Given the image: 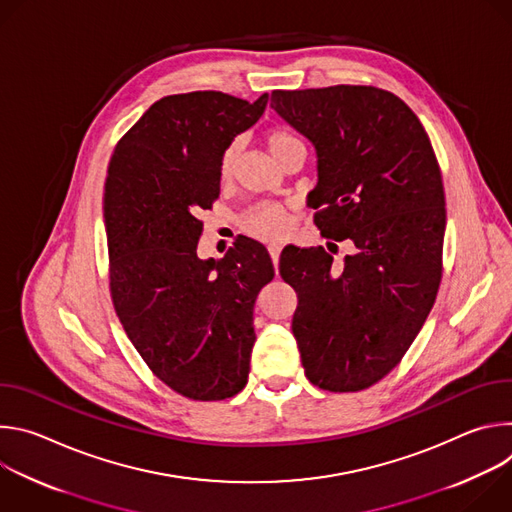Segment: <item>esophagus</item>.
Wrapping results in <instances>:
<instances>
[{"label":"esophagus","mask_w":512,"mask_h":512,"mask_svg":"<svg viewBox=\"0 0 512 512\" xmlns=\"http://www.w3.org/2000/svg\"><path fill=\"white\" fill-rule=\"evenodd\" d=\"M267 249H269V255H271V259H273V265L277 267V263H279V253H281V245H275V243H273V245H269Z\"/></svg>","instance_id":"esophagus-1"}]
</instances>
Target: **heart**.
<instances>
[{
  "mask_svg": "<svg viewBox=\"0 0 512 512\" xmlns=\"http://www.w3.org/2000/svg\"><path fill=\"white\" fill-rule=\"evenodd\" d=\"M291 141H296V137L285 133V131H273V133L267 135V145H269V150H271L273 156ZM237 154H239V145L231 143L223 154V160H221V176L223 178H229L233 174L235 164H237ZM289 225H291L289 212L279 204H261V206L251 208L243 216V229L249 235H253L257 239H263V241L281 239L289 231Z\"/></svg>",
  "mask_w": 512,
  "mask_h": 512,
  "instance_id": "b5f03b06",
  "label": "heart"
}]
</instances>
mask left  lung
I'll list each match as a JSON object with an SVG mask.
<instances>
[{
    "instance_id": "obj_1",
    "label": "left lung",
    "mask_w": 512,
    "mask_h": 512,
    "mask_svg": "<svg viewBox=\"0 0 512 512\" xmlns=\"http://www.w3.org/2000/svg\"><path fill=\"white\" fill-rule=\"evenodd\" d=\"M271 107L316 150V227L354 245L340 263L324 247L281 253L304 371L320 389L362 391L397 367L433 308L446 233L440 166L417 115L389 91H273Z\"/></svg>"
}]
</instances>
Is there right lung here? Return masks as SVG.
I'll list each match as a JSON object with an SVG mask.
<instances>
[{
    "instance_id": "1",
    "label": "right lung",
    "mask_w": 512,
    "mask_h": 512,
    "mask_svg": "<svg viewBox=\"0 0 512 512\" xmlns=\"http://www.w3.org/2000/svg\"><path fill=\"white\" fill-rule=\"evenodd\" d=\"M255 103L194 91L156 101L111 156L103 218L115 312L154 375L194 401L243 391L255 344L253 308L275 275L267 249L237 239L198 259V214L221 194V160L253 127Z\"/></svg>"
}]
</instances>
